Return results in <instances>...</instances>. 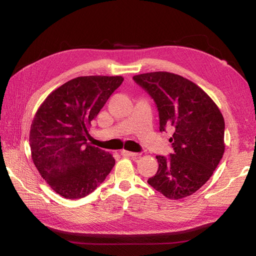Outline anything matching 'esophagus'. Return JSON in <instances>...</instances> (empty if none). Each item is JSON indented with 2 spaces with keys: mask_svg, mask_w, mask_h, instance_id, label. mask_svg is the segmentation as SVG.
Here are the masks:
<instances>
[{
  "mask_svg": "<svg viewBox=\"0 0 256 256\" xmlns=\"http://www.w3.org/2000/svg\"><path fill=\"white\" fill-rule=\"evenodd\" d=\"M122 154L125 157H131V158L138 156V152H128V150H122Z\"/></svg>",
  "mask_w": 256,
  "mask_h": 256,
  "instance_id": "esophagus-1",
  "label": "esophagus"
}]
</instances>
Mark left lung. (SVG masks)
<instances>
[{
	"label": "left lung",
	"instance_id": "obj_1",
	"mask_svg": "<svg viewBox=\"0 0 256 256\" xmlns=\"http://www.w3.org/2000/svg\"><path fill=\"white\" fill-rule=\"evenodd\" d=\"M134 80L156 102L160 131H173L174 152L156 157L158 171L147 182L170 200L187 198L205 184L222 159L223 115L202 88L180 74L154 72Z\"/></svg>",
	"mask_w": 256,
	"mask_h": 256
}]
</instances>
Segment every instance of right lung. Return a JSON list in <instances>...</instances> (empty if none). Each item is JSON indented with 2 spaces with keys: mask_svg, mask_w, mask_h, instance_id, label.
I'll return each instance as SVG.
<instances>
[{
  "mask_svg": "<svg viewBox=\"0 0 256 256\" xmlns=\"http://www.w3.org/2000/svg\"><path fill=\"white\" fill-rule=\"evenodd\" d=\"M122 76H78L54 90L38 108L30 130V154L38 172L65 198L86 196L109 175L112 154L88 143L95 120Z\"/></svg>",
  "mask_w": 256,
  "mask_h": 256,
  "instance_id": "right-lung-1",
  "label": "right lung"
}]
</instances>
